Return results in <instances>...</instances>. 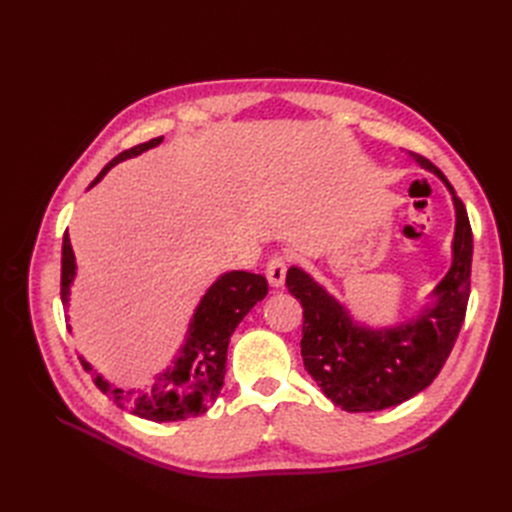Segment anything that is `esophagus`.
<instances>
[{
  "mask_svg": "<svg viewBox=\"0 0 512 512\" xmlns=\"http://www.w3.org/2000/svg\"><path fill=\"white\" fill-rule=\"evenodd\" d=\"M267 280L273 288L284 286L286 280V258L284 256H273L267 265Z\"/></svg>",
  "mask_w": 512,
  "mask_h": 512,
  "instance_id": "esophagus-1",
  "label": "esophagus"
}]
</instances>
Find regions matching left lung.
<instances>
[{"label":"left lung","mask_w":512,"mask_h":512,"mask_svg":"<svg viewBox=\"0 0 512 512\" xmlns=\"http://www.w3.org/2000/svg\"><path fill=\"white\" fill-rule=\"evenodd\" d=\"M410 158L436 175L453 196L451 269L414 318L369 327L301 267H290L288 292L303 305L301 356L324 397L346 412H376L404 404L440 374L466 316L472 271V228L453 185L427 158Z\"/></svg>","instance_id":"8db88e82"}]
</instances>
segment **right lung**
<instances>
[{
    "instance_id": "1",
    "label": "right lung",
    "mask_w": 512,
    "mask_h": 512,
    "mask_svg": "<svg viewBox=\"0 0 512 512\" xmlns=\"http://www.w3.org/2000/svg\"><path fill=\"white\" fill-rule=\"evenodd\" d=\"M164 136L151 138L149 143L136 145L128 151L119 153L117 158L108 162L100 175L91 181L89 188L111 170L115 164L141 156L143 151L158 147ZM76 277V258L72 252V243L68 232L61 245V303L68 309L70 288ZM267 280L258 273L247 271H226L215 280L203 299L196 305L185 342L175 354L173 363L162 369L149 389L143 391H123L113 386L102 374L94 371L85 356L79 354V361L94 376L98 389L111 397L115 404L132 414L147 418L153 423L185 421L190 416H200L209 410V406L220 395L226 376V352L230 335L235 333L239 322L247 316L250 309L267 297ZM70 316H66V322ZM70 331V324H68Z\"/></svg>"
}]
</instances>
